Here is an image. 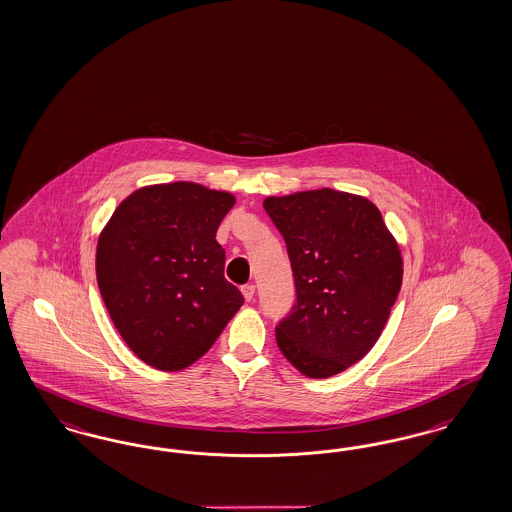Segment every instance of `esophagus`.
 Returning a JSON list of instances; mask_svg holds the SVG:
<instances>
[{
	"label": "esophagus",
	"mask_w": 512,
	"mask_h": 512,
	"mask_svg": "<svg viewBox=\"0 0 512 512\" xmlns=\"http://www.w3.org/2000/svg\"><path fill=\"white\" fill-rule=\"evenodd\" d=\"M242 295H244V299L247 302H251V300L255 299V285L253 283H247L242 287Z\"/></svg>",
	"instance_id": "esophagus-1"
}]
</instances>
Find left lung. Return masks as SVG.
<instances>
[{
    "label": "left lung",
    "mask_w": 512,
    "mask_h": 512,
    "mask_svg": "<svg viewBox=\"0 0 512 512\" xmlns=\"http://www.w3.org/2000/svg\"><path fill=\"white\" fill-rule=\"evenodd\" d=\"M297 285L276 327L285 359L308 378L346 371L371 352L403 283V257L369 198L335 189L268 196Z\"/></svg>",
    "instance_id": "8db88e82"
}]
</instances>
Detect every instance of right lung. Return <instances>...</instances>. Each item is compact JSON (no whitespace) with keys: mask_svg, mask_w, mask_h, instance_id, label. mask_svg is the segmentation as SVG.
Wrapping results in <instances>:
<instances>
[{"mask_svg":"<svg viewBox=\"0 0 512 512\" xmlns=\"http://www.w3.org/2000/svg\"><path fill=\"white\" fill-rule=\"evenodd\" d=\"M236 198L193 181L128 194L100 232L96 278L126 346L159 371L208 352L244 304L215 232Z\"/></svg>","mask_w":512,"mask_h":512,"instance_id":"obj_1","label":"right lung"}]
</instances>
